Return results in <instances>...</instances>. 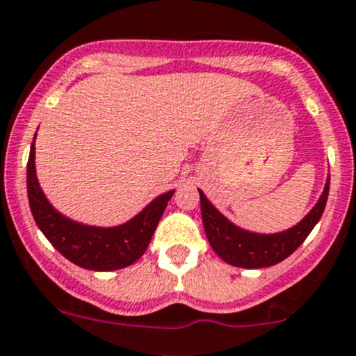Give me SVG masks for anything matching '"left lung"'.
Wrapping results in <instances>:
<instances>
[{
	"label": "left lung",
	"instance_id": "obj_1",
	"mask_svg": "<svg viewBox=\"0 0 356 356\" xmlns=\"http://www.w3.org/2000/svg\"><path fill=\"white\" fill-rule=\"evenodd\" d=\"M327 196L329 181L318 203L300 224L279 234H257V232H248L236 227L200 191L204 232L215 253L227 264L243 268L272 267L288 258L307 239V236L324 213Z\"/></svg>",
	"mask_w": 356,
	"mask_h": 356
}]
</instances>
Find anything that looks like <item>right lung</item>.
Here are the masks:
<instances>
[{
    "label": "right lung",
    "mask_w": 356,
    "mask_h": 356,
    "mask_svg": "<svg viewBox=\"0 0 356 356\" xmlns=\"http://www.w3.org/2000/svg\"><path fill=\"white\" fill-rule=\"evenodd\" d=\"M34 143L27 161V196L32 217L49 243L72 264L89 270H117L143 257L174 191L153 200L132 220L118 227H92L63 217L39 188Z\"/></svg>",
    "instance_id": "add662e5"
}]
</instances>
